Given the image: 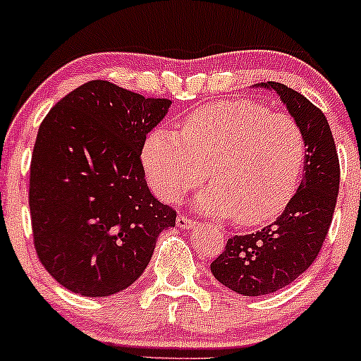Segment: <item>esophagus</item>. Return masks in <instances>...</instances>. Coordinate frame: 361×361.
I'll list each match as a JSON object with an SVG mask.
<instances>
[{"label": "esophagus", "instance_id": "1", "mask_svg": "<svg viewBox=\"0 0 361 361\" xmlns=\"http://www.w3.org/2000/svg\"><path fill=\"white\" fill-rule=\"evenodd\" d=\"M195 226H197V222L185 217V215H178L176 217V227H180V229H193Z\"/></svg>", "mask_w": 361, "mask_h": 361}]
</instances>
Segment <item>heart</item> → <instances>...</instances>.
<instances>
[{"mask_svg": "<svg viewBox=\"0 0 361 361\" xmlns=\"http://www.w3.org/2000/svg\"><path fill=\"white\" fill-rule=\"evenodd\" d=\"M305 161L302 128L290 115L271 114L252 100L219 102L188 115L178 134L159 128L142 149L152 190L178 202L204 180L210 181L193 205L241 226L271 221L288 205Z\"/></svg>", "mask_w": 361, "mask_h": 361, "instance_id": "obj_1", "label": "heart"}]
</instances>
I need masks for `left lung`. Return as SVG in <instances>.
<instances>
[{"mask_svg":"<svg viewBox=\"0 0 361 361\" xmlns=\"http://www.w3.org/2000/svg\"><path fill=\"white\" fill-rule=\"evenodd\" d=\"M255 86L279 94L302 128L307 154L304 180L280 217L258 233L231 238L210 264L215 280L247 297L287 287L314 263L333 221L339 192L338 152L324 114L281 82Z\"/></svg>","mask_w":361,"mask_h":361,"instance_id":"left-lung-1","label":"left lung"}]
</instances>
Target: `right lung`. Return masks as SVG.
<instances>
[{"instance_id": "obj_1", "label": "right lung", "mask_w": 361, "mask_h": 361, "mask_svg": "<svg viewBox=\"0 0 361 361\" xmlns=\"http://www.w3.org/2000/svg\"><path fill=\"white\" fill-rule=\"evenodd\" d=\"M171 100L94 80L66 94L40 123L30 164L39 259L62 287L109 297L142 275L176 212L149 190L146 135Z\"/></svg>"}]
</instances>
